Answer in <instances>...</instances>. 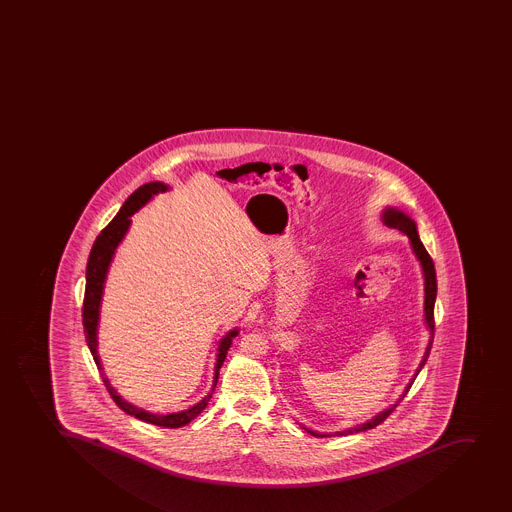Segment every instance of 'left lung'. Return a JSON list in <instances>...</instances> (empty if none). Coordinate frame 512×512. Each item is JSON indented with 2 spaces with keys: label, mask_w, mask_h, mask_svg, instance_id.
Returning <instances> with one entry per match:
<instances>
[{
  "label": "left lung",
  "mask_w": 512,
  "mask_h": 512,
  "mask_svg": "<svg viewBox=\"0 0 512 512\" xmlns=\"http://www.w3.org/2000/svg\"><path fill=\"white\" fill-rule=\"evenodd\" d=\"M383 221L386 223V226H389V228H396V230L402 231L404 235H407V238L410 240V246H412V251H414L415 258L419 259L420 266H422V271H424V312L425 323H427V328L430 330L429 346H427V350H425L424 358H422V361H420L419 368H417V373H415L412 381L407 384L406 391L402 392L401 399L397 401V404L389 407V409L383 410L381 414L376 415L374 419L369 420V422H366V424L358 425V427L345 430V432H335V435H350V433L364 432V430L374 429L376 425L384 422V420H386L387 417L392 414V410L399 406V402H401L402 399L406 397L410 387H412V384H414L415 378H417V374L420 373V369L424 368L425 361H427V358H429L430 355V348H432L433 333H435L433 307H435V297H437V276H435V266H433L432 258H430V254L427 253V249H425L424 244H422V241H420L419 233H417V226H415V221L412 220L409 215L401 212V210H397V208H386L383 213ZM305 430H307L310 435H314V437H330V433L314 432V430L309 429Z\"/></svg>",
  "instance_id": "left-lung-1"
}]
</instances>
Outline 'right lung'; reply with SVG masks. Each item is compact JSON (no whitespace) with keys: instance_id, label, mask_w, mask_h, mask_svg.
<instances>
[{"instance_id":"1","label":"right lung","mask_w":512,"mask_h":512,"mask_svg":"<svg viewBox=\"0 0 512 512\" xmlns=\"http://www.w3.org/2000/svg\"><path fill=\"white\" fill-rule=\"evenodd\" d=\"M169 190V185L162 182H149L134 190L133 194L126 198L120 212L116 213V217L103 228L102 233L97 236V240L93 243L92 251L88 256L87 263V284H85V297H83V332H85V340H87L88 348L92 353L93 360L97 364L100 376L105 383L106 391L110 392L111 399L116 402V406L121 410H125L126 414L133 415L136 419L148 422V424L159 425L166 429H179L189 424L190 420H194L205 407H207L210 397H212L215 387L218 383V374H220L221 364L225 361L226 353L230 350L231 340L238 335V328L226 333L221 338L218 345L217 364H215V376H213L212 392L207 397H203L202 401L197 402L194 407L182 410V412H174V414L159 415L152 414L148 410L139 409L126 402L123 397L118 396L115 387L111 386L110 381L105 376L100 356H98V320H100V305H102L103 287H105L106 272L110 268L111 259L115 256L116 248L121 240L125 238L126 231L131 225V215L138 212L139 208L144 207L154 195L162 194Z\"/></svg>"}]
</instances>
